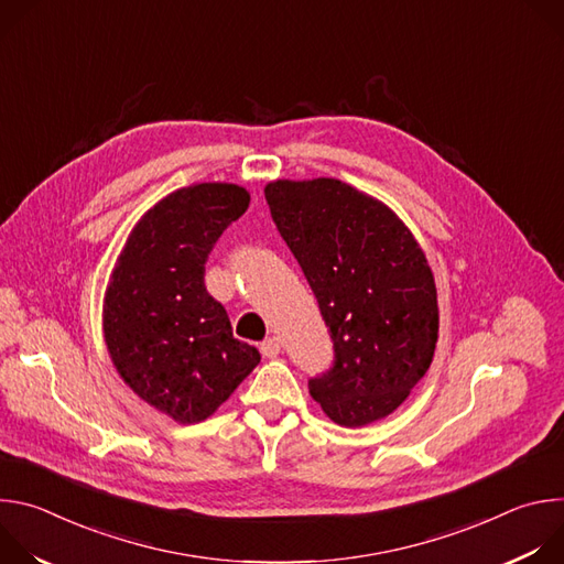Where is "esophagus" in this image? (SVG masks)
<instances>
[{
    "instance_id": "obj_1",
    "label": "esophagus",
    "mask_w": 564,
    "mask_h": 564,
    "mask_svg": "<svg viewBox=\"0 0 564 564\" xmlns=\"http://www.w3.org/2000/svg\"><path fill=\"white\" fill-rule=\"evenodd\" d=\"M261 352H263V357L274 359V357L281 352V339H279V337H270V339H265V341L261 344Z\"/></svg>"
}]
</instances>
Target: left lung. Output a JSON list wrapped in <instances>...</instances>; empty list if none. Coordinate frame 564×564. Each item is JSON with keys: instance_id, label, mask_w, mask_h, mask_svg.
Returning a JSON list of instances; mask_svg holds the SVG:
<instances>
[{"instance_id": "8db88e82", "label": "left lung", "mask_w": 564, "mask_h": 564, "mask_svg": "<svg viewBox=\"0 0 564 564\" xmlns=\"http://www.w3.org/2000/svg\"><path fill=\"white\" fill-rule=\"evenodd\" d=\"M272 220L324 316L335 359L307 381L348 429L390 415L426 375L440 330L433 272L383 203L335 181L265 187Z\"/></svg>"}]
</instances>
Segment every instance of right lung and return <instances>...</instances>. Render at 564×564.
I'll return each mask as SVG.
<instances>
[{"label": "right lung", "mask_w": 564, "mask_h": 564, "mask_svg": "<svg viewBox=\"0 0 564 564\" xmlns=\"http://www.w3.org/2000/svg\"><path fill=\"white\" fill-rule=\"evenodd\" d=\"M250 205L238 185L200 183L153 205L133 227L105 296L113 366L147 404L181 424L207 420L261 361L234 339L205 288L220 234Z\"/></svg>", "instance_id": "add662e5"}]
</instances>
